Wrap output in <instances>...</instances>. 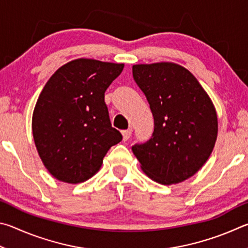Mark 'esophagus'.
<instances>
[{
	"label": "esophagus",
	"instance_id": "esophagus-1",
	"mask_svg": "<svg viewBox=\"0 0 248 248\" xmlns=\"http://www.w3.org/2000/svg\"><path fill=\"white\" fill-rule=\"evenodd\" d=\"M132 132L133 129L132 128H128V129H125V131H122V135H123V140L126 141L129 140V137L132 136Z\"/></svg>",
	"mask_w": 248,
	"mask_h": 248
}]
</instances>
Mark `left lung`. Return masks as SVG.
<instances>
[{
    "instance_id": "obj_1",
    "label": "left lung",
    "mask_w": 248,
    "mask_h": 248,
    "mask_svg": "<svg viewBox=\"0 0 248 248\" xmlns=\"http://www.w3.org/2000/svg\"><path fill=\"white\" fill-rule=\"evenodd\" d=\"M133 77L155 120L150 140L132 147L145 174L172 185L201 170L218 136L216 108L192 73L179 64L133 65Z\"/></svg>"
}]
</instances>
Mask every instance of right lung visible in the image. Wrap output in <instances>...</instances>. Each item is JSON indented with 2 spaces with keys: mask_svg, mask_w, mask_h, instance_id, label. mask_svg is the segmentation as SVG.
Here are the masks:
<instances>
[{
  "mask_svg": "<svg viewBox=\"0 0 248 248\" xmlns=\"http://www.w3.org/2000/svg\"><path fill=\"white\" fill-rule=\"evenodd\" d=\"M123 68L122 63L76 59L43 87L32 113V135L39 157L56 180H89L122 140L111 125L104 93Z\"/></svg>",
  "mask_w": 248,
  "mask_h": 248,
  "instance_id": "add662e5",
  "label": "right lung"
}]
</instances>
